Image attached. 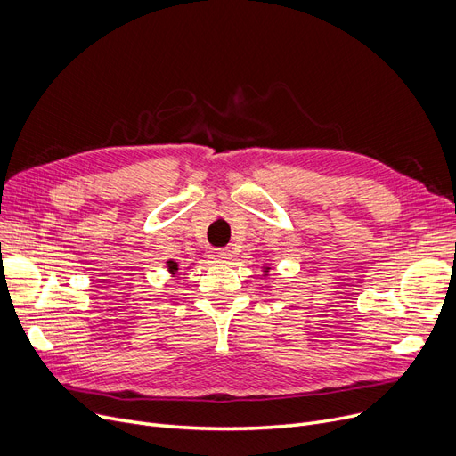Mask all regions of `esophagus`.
<instances>
[{"label":"esophagus","mask_w":456,"mask_h":456,"mask_svg":"<svg viewBox=\"0 0 456 456\" xmlns=\"http://www.w3.org/2000/svg\"><path fill=\"white\" fill-rule=\"evenodd\" d=\"M208 258L214 260V262H218V265H227V262L232 258V255H231L229 249H210Z\"/></svg>","instance_id":"esophagus-1"}]
</instances>
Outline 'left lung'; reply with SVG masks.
Returning <instances> with one entry per match:
<instances>
[{
	"mask_svg": "<svg viewBox=\"0 0 456 456\" xmlns=\"http://www.w3.org/2000/svg\"><path fill=\"white\" fill-rule=\"evenodd\" d=\"M272 268L270 266H262V272H265V275H268V272H270Z\"/></svg>",
	"mask_w": 456,
	"mask_h": 456,
	"instance_id": "1",
	"label": "left lung"
}]
</instances>
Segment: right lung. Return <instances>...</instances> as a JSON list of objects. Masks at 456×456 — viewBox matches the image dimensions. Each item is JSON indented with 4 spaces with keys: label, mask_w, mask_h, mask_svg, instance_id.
Wrapping results in <instances>:
<instances>
[{
    "label": "right lung",
    "mask_w": 456,
    "mask_h": 456,
    "mask_svg": "<svg viewBox=\"0 0 456 456\" xmlns=\"http://www.w3.org/2000/svg\"><path fill=\"white\" fill-rule=\"evenodd\" d=\"M166 266H167V272H170V275L175 277V273L179 272V265H177V262H175V260H167Z\"/></svg>",
    "instance_id": "add662e5"
}]
</instances>
